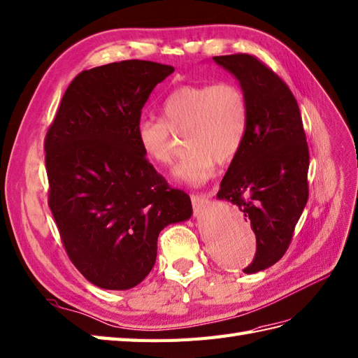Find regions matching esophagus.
Returning a JSON list of instances; mask_svg holds the SVG:
<instances>
[{"mask_svg":"<svg viewBox=\"0 0 358 358\" xmlns=\"http://www.w3.org/2000/svg\"><path fill=\"white\" fill-rule=\"evenodd\" d=\"M209 196L210 195H206V194H201V195H192V206H194V210L195 213H199L203 209H206L207 206H209Z\"/></svg>","mask_w":358,"mask_h":358,"instance_id":"esophagus-1","label":"esophagus"}]
</instances>
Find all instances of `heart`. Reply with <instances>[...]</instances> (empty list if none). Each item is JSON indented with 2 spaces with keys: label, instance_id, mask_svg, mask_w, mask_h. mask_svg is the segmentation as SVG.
<instances>
[{
  "label": "heart",
  "instance_id": "1",
  "mask_svg": "<svg viewBox=\"0 0 358 358\" xmlns=\"http://www.w3.org/2000/svg\"><path fill=\"white\" fill-rule=\"evenodd\" d=\"M163 120L140 119L137 143L149 162L169 168L177 155L176 136H185L189 155L176 178L203 186L217 172V162L227 164L243 149L250 127V103L235 82L181 85L164 99Z\"/></svg>",
  "mask_w": 358,
  "mask_h": 358
}]
</instances>
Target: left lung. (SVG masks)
<instances>
[{
	"instance_id": "left-lung-1",
	"label": "left lung",
	"mask_w": 358,
	"mask_h": 358,
	"mask_svg": "<svg viewBox=\"0 0 358 358\" xmlns=\"http://www.w3.org/2000/svg\"><path fill=\"white\" fill-rule=\"evenodd\" d=\"M213 61L239 80L250 103L245 143L230 163L220 199L250 220L256 255L244 273L271 267L285 255L308 201L310 152L292 90L257 57L245 53Z\"/></svg>"
}]
</instances>
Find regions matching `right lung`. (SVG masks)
Instances as JSON below:
<instances>
[{"label": "right lung", "mask_w": 358, "mask_h": 358, "mask_svg": "<svg viewBox=\"0 0 358 358\" xmlns=\"http://www.w3.org/2000/svg\"><path fill=\"white\" fill-rule=\"evenodd\" d=\"M172 73L138 59L84 70L47 131L50 210L70 261L99 288L140 284L160 231L192 215L189 195L171 189L136 138L141 108Z\"/></svg>", "instance_id": "right-lung-1"}]
</instances>
